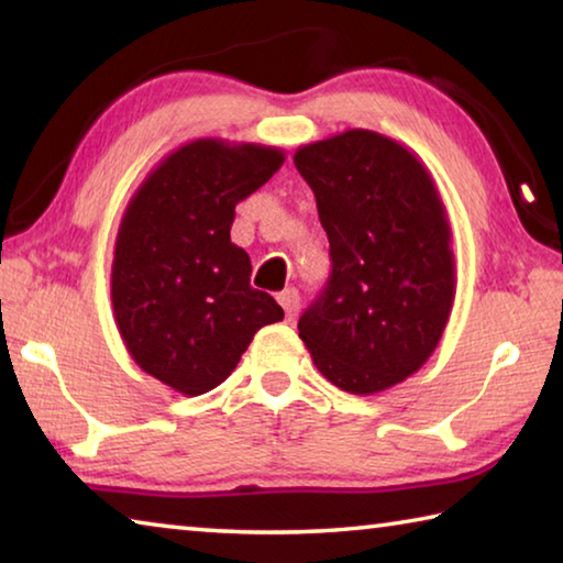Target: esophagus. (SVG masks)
Masks as SVG:
<instances>
[{"label":"esophagus","mask_w":563,"mask_h":563,"mask_svg":"<svg viewBox=\"0 0 563 563\" xmlns=\"http://www.w3.org/2000/svg\"><path fill=\"white\" fill-rule=\"evenodd\" d=\"M278 302L283 305V310H285V320L292 322L295 318H298V308H300L298 290H283L278 295Z\"/></svg>","instance_id":"obj_1"}]
</instances>
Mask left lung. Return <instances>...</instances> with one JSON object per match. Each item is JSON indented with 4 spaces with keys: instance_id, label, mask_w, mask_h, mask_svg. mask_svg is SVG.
Here are the masks:
<instances>
[{
    "instance_id": "left-lung-1",
    "label": "left lung",
    "mask_w": 563,
    "mask_h": 563,
    "mask_svg": "<svg viewBox=\"0 0 563 563\" xmlns=\"http://www.w3.org/2000/svg\"><path fill=\"white\" fill-rule=\"evenodd\" d=\"M330 241L332 275L298 322L320 375L377 395L415 375L452 316V225L430 168L399 141L347 129L295 151Z\"/></svg>"
}]
</instances>
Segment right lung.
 Here are the masks:
<instances>
[{
    "label": "right lung",
    "instance_id": "1",
    "mask_svg": "<svg viewBox=\"0 0 563 563\" xmlns=\"http://www.w3.org/2000/svg\"><path fill=\"white\" fill-rule=\"evenodd\" d=\"M285 164L278 146L194 139L141 180L121 216L111 305L131 360L178 395L233 373L253 335L283 320L251 288V258L231 241L235 206Z\"/></svg>",
    "mask_w": 563,
    "mask_h": 563
}]
</instances>
